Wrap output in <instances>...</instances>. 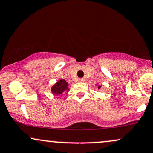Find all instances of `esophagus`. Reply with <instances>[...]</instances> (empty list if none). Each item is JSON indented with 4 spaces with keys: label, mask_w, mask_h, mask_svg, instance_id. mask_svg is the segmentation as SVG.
<instances>
[{
    "label": "esophagus",
    "mask_w": 153,
    "mask_h": 153,
    "mask_svg": "<svg viewBox=\"0 0 153 153\" xmlns=\"http://www.w3.org/2000/svg\"><path fill=\"white\" fill-rule=\"evenodd\" d=\"M78 81L79 82H83L84 81V79L83 78H79L78 80Z\"/></svg>",
    "instance_id": "esophagus-1"
}]
</instances>
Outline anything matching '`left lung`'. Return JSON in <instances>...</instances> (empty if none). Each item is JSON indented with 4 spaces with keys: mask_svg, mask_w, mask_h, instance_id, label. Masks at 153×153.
<instances>
[{
    "mask_svg": "<svg viewBox=\"0 0 153 153\" xmlns=\"http://www.w3.org/2000/svg\"><path fill=\"white\" fill-rule=\"evenodd\" d=\"M101 88V85H99V86H98V88H99V89H100V88Z\"/></svg>",
    "mask_w": 153,
    "mask_h": 153,
    "instance_id": "1",
    "label": "left lung"
}]
</instances>
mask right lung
<instances>
[{
	"label": "right lung",
	"instance_id": "obj_1",
	"mask_svg": "<svg viewBox=\"0 0 153 153\" xmlns=\"http://www.w3.org/2000/svg\"><path fill=\"white\" fill-rule=\"evenodd\" d=\"M52 94L54 95H60L63 92L69 91L68 89V83L64 79H60L58 80L51 88Z\"/></svg>",
	"mask_w": 153,
	"mask_h": 153
}]
</instances>
